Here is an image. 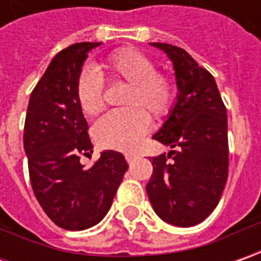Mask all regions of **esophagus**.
<instances>
[{"instance_id":"1","label":"esophagus","mask_w":261,"mask_h":261,"mask_svg":"<svg viewBox=\"0 0 261 261\" xmlns=\"http://www.w3.org/2000/svg\"><path fill=\"white\" fill-rule=\"evenodd\" d=\"M125 158H126V161L130 164V163H134V161H135L136 154H134V152H127V154H125Z\"/></svg>"}]
</instances>
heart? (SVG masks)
<instances>
[{"instance_id": "obj_1", "label": "heart", "mask_w": 261, "mask_h": 261, "mask_svg": "<svg viewBox=\"0 0 261 261\" xmlns=\"http://www.w3.org/2000/svg\"><path fill=\"white\" fill-rule=\"evenodd\" d=\"M109 81L129 84L123 97L126 109L105 115L94 126V138L103 148L117 151L135 149L149 129L151 119L166 116L175 100V84L170 76L156 72L151 58L135 49H120L101 64ZM76 100L88 116L101 112L105 106L101 76L86 68L76 80Z\"/></svg>"}]
</instances>
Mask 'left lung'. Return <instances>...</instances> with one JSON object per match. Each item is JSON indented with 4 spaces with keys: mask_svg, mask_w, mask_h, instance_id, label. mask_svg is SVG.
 I'll use <instances>...</instances> for the list:
<instances>
[{
    "mask_svg": "<svg viewBox=\"0 0 261 261\" xmlns=\"http://www.w3.org/2000/svg\"><path fill=\"white\" fill-rule=\"evenodd\" d=\"M149 45L171 61L178 93L166 122L152 136L175 151L152 158L146 193L163 221L197 225L216 207L228 178L226 109L215 78L185 49Z\"/></svg>",
    "mask_w": 261,
    "mask_h": 261,
    "instance_id": "8db88e82",
    "label": "left lung"
}]
</instances>
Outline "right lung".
Masks as SVG:
<instances>
[{
  "instance_id": "right-lung-1",
  "label": "right lung",
  "mask_w": 261,
  "mask_h": 261,
  "mask_svg": "<svg viewBox=\"0 0 261 261\" xmlns=\"http://www.w3.org/2000/svg\"><path fill=\"white\" fill-rule=\"evenodd\" d=\"M101 43L68 46L50 61L30 94L24 123V152L36 199L56 225L83 231L97 225L110 209L127 163L116 151H103L86 168L80 156L93 144L76 100V80L88 52Z\"/></svg>"
}]
</instances>
